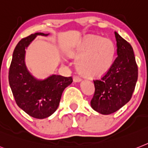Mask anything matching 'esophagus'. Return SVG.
Returning a JSON list of instances; mask_svg holds the SVG:
<instances>
[{
  "label": "esophagus",
  "mask_w": 148,
  "mask_h": 148,
  "mask_svg": "<svg viewBox=\"0 0 148 148\" xmlns=\"http://www.w3.org/2000/svg\"><path fill=\"white\" fill-rule=\"evenodd\" d=\"M73 80H74V82H81L82 78L81 77H79V75H75L73 76Z\"/></svg>",
  "instance_id": "esophagus-1"
}]
</instances>
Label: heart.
Returning a JSON list of instances; mask_svg holds the SVG:
<instances>
[{
    "mask_svg": "<svg viewBox=\"0 0 148 148\" xmlns=\"http://www.w3.org/2000/svg\"><path fill=\"white\" fill-rule=\"evenodd\" d=\"M115 54V45L111 39L91 35L83 40L71 57L77 60V69L81 74L99 77L109 71Z\"/></svg>",
    "mask_w": 148,
    "mask_h": 148,
    "instance_id": "b5f03b06",
    "label": "heart"
}]
</instances>
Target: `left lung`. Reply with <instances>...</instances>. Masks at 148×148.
Listing matches in <instances>:
<instances>
[{"instance_id": "left-lung-1", "label": "left lung", "mask_w": 148, "mask_h": 148, "mask_svg": "<svg viewBox=\"0 0 148 148\" xmlns=\"http://www.w3.org/2000/svg\"><path fill=\"white\" fill-rule=\"evenodd\" d=\"M117 57L109 71L93 80L95 91L91 107L109 115L123 107L132 98L138 80V66L131 45L115 32Z\"/></svg>"}]
</instances>
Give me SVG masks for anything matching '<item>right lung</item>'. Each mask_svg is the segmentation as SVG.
<instances>
[{
	"label": "right lung",
	"mask_w": 148,
	"mask_h": 148,
	"mask_svg": "<svg viewBox=\"0 0 148 148\" xmlns=\"http://www.w3.org/2000/svg\"><path fill=\"white\" fill-rule=\"evenodd\" d=\"M37 32L23 38L16 46L9 69V83L16 104L29 116L45 119L57 110L63 90L73 82V78L52 75L45 80L35 79L25 64V48Z\"/></svg>",
	"instance_id": "obj_1"
}]
</instances>
